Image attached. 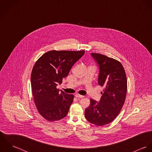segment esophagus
<instances>
[{
	"label": "esophagus",
	"instance_id": "1",
	"mask_svg": "<svg viewBox=\"0 0 152 152\" xmlns=\"http://www.w3.org/2000/svg\"><path fill=\"white\" fill-rule=\"evenodd\" d=\"M75 97L76 98H83L84 97V96L83 95H80V94H75Z\"/></svg>",
	"mask_w": 152,
	"mask_h": 152
}]
</instances>
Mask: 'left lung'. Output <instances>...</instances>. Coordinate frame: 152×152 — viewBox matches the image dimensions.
Masks as SVG:
<instances>
[{
  "instance_id": "obj_1",
  "label": "left lung",
  "mask_w": 152,
  "mask_h": 152,
  "mask_svg": "<svg viewBox=\"0 0 152 152\" xmlns=\"http://www.w3.org/2000/svg\"><path fill=\"white\" fill-rule=\"evenodd\" d=\"M91 55L99 66L98 83L104 88L99 102L90 99L85 117L90 123L102 126L110 124L119 113L126 96L127 80L120 62L100 54Z\"/></svg>"
}]
</instances>
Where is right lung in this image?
<instances>
[{
	"instance_id": "add662e5",
	"label": "right lung",
	"mask_w": 152,
	"mask_h": 152,
	"mask_svg": "<svg viewBox=\"0 0 152 152\" xmlns=\"http://www.w3.org/2000/svg\"><path fill=\"white\" fill-rule=\"evenodd\" d=\"M85 51L52 50L35 63L31 74L34 103L39 113L48 121L63 119L68 114L74 95L57 89Z\"/></svg>"
}]
</instances>
